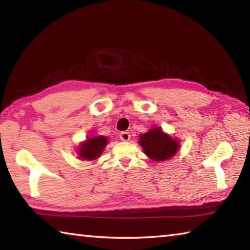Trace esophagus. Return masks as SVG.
I'll use <instances>...</instances> for the list:
<instances>
[{
    "label": "esophagus",
    "mask_w": 250,
    "mask_h": 250,
    "mask_svg": "<svg viewBox=\"0 0 250 250\" xmlns=\"http://www.w3.org/2000/svg\"><path fill=\"white\" fill-rule=\"evenodd\" d=\"M119 136H120V140L124 142H128L131 139V135L129 132H121Z\"/></svg>",
    "instance_id": "34e87169"
}]
</instances>
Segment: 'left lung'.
<instances>
[{"instance_id":"8db88e82","label":"left lung","mask_w":250,"mask_h":250,"mask_svg":"<svg viewBox=\"0 0 250 250\" xmlns=\"http://www.w3.org/2000/svg\"><path fill=\"white\" fill-rule=\"evenodd\" d=\"M139 144L145 155L155 162L169 160L176 155L180 148L178 139H174L156 125L146 133L140 135Z\"/></svg>"}]
</instances>
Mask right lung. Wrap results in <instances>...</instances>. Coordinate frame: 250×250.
Listing matches in <instances>:
<instances>
[{
    "mask_svg": "<svg viewBox=\"0 0 250 250\" xmlns=\"http://www.w3.org/2000/svg\"><path fill=\"white\" fill-rule=\"evenodd\" d=\"M108 139L103 135H92L82 142L77 148V155L81 160L93 161L97 160L102 155Z\"/></svg>",
    "mask_w": 250,
    "mask_h": 250,
    "instance_id": "right-lung-1",
    "label": "right lung"
}]
</instances>
